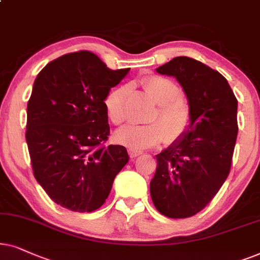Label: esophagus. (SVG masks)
<instances>
[{
	"label": "esophagus",
	"mask_w": 260,
	"mask_h": 260,
	"mask_svg": "<svg viewBox=\"0 0 260 260\" xmlns=\"http://www.w3.org/2000/svg\"><path fill=\"white\" fill-rule=\"evenodd\" d=\"M141 153H143V152L138 151V150H133V148H129V150H128V154H129L131 158H137V157H139V155H140Z\"/></svg>",
	"instance_id": "1"
}]
</instances>
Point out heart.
<instances>
[{
  "instance_id": "heart-1",
  "label": "heart",
  "mask_w": 260,
  "mask_h": 260,
  "mask_svg": "<svg viewBox=\"0 0 260 260\" xmlns=\"http://www.w3.org/2000/svg\"><path fill=\"white\" fill-rule=\"evenodd\" d=\"M143 86L148 95L158 105L148 124H127L116 131L117 143L133 150H144L157 146L165 140L172 144L181 140L189 132L192 124V110L188 100L181 95V88L171 79L153 75L145 78ZM128 88L117 86L109 91L103 101L109 121L116 126L127 119L126 98Z\"/></svg>"
}]
</instances>
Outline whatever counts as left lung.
Instances as JSON below:
<instances>
[{
    "label": "left lung",
    "mask_w": 260,
    "mask_h": 260,
    "mask_svg": "<svg viewBox=\"0 0 260 260\" xmlns=\"http://www.w3.org/2000/svg\"><path fill=\"white\" fill-rule=\"evenodd\" d=\"M183 86L192 124L181 140L155 155L150 183L157 210L171 219L193 216L226 181L238 136V100L227 79L201 61L176 57L157 69Z\"/></svg>",
    "instance_id": "8db88e82"
}]
</instances>
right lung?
Wrapping results in <instances>:
<instances>
[{"label": "right lung", "instance_id": "1", "mask_svg": "<svg viewBox=\"0 0 260 260\" xmlns=\"http://www.w3.org/2000/svg\"><path fill=\"white\" fill-rule=\"evenodd\" d=\"M128 71L110 70L92 52L78 51L50 61L34 82L26 126L34 177L72 212L99 209L129 159L126 147L105 145L110 128L103 106Z\"/></svg>", "mask_w": 260, "mask_h": 260}]
</instances>
